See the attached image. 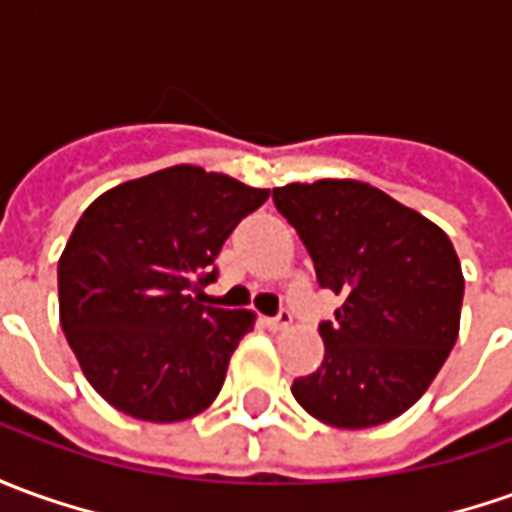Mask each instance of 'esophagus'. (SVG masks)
Returning a JSON list of instances; mask_svg holds the SVG:
<instances>
[{
    "instance_id": "34e87169",
    "label": "esophagus",
    "mask_w": 512,
    "mask_h": 512,
    "mask_svg": "<svg viewBox=\"0 0 512 512\" xmlns=\"http://www.w3.org/2000/svg\"><path fill=\"white\" fill-rule=\"evenodd\" d=\"M291 325V311H280L277 316H269L266 319V328L269 330H285Z\"/></svg>"
}]
</instances>
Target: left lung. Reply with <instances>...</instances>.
<instances>
[{"label": "left lung", "mask_w": 512, "mask_h": 512, "mask_svg": "<svg viewBox=\"0 0 512 512\" xmlns=\"http://www.w3.org/2000/svg\"><path fill=\"white\" fill-rule=\"evenodd\" d=\"M314 260L316 280L342 297L322 322L325 358L294 381L308 415L370 429L403 415L429 389L460 333V257L448 235L373 184L322 179L274 187Z\"/></svg>", "instance_id": "obj_1"}]
</instances>
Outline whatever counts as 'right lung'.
<instances>
[{"label": "right lung", "instance_id": "add662e5", "mask_svg": "<svg viewBox=\"0 0 512 512\" xmlns=\"http://www.w3.org/2000/svg\"><path fill=\"white\" fill-rule=\"evenodd\" d=\"M269 198L173 165L95 198L58 260V308L86 381L125 415L176 423L210 406L252 311L204 305L215 257Z\"/></svg>", "mask_w": 512, "mask_h": 512}]
</instances>
